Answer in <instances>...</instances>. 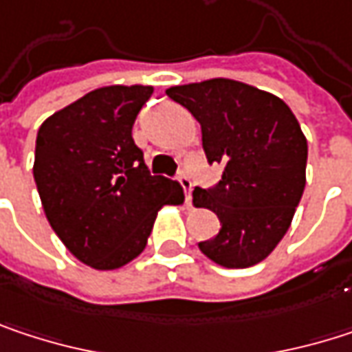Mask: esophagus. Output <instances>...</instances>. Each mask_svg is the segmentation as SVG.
Returning a JSON list of instances; mask_svg holds the SVG:
<instances>
[{
	"label": "esophagus",
	"mask_w": 352,
	"mask_h": 352,
	"mask_svg": "<svg viewBox=\"0 0 352 352\" xmlns=\"http://www.w3.org/2000/svg\"><path fill=\"white\" fill-rule=\"evenodd\" d=\"M177 181H179V185H181V187H183V191H185V201H187V206H191V187H193L191 179L181 173V175L177 177Z\"/></svg>",
	"instance_id": "1"
}]
</instances>
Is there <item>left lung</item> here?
<instances>
[{"label":"left lung","instance_id":"1","mask_svg":"<svg viewBox=\"0 0 352 352\" xmlns=\"http://www.w3.org/2000/svg\"><path fill=\"white\" fill-rule=\"evenodd\" d=\"M201 126L210 163H222L216 187L193 191L195 208L212 210L220 232L199 243L216 265L245 269L267 258L289 230L306 187L308 140L283 100L234 79L169 87Z\"/></svg>","mask_w":352,"mask_h":352}]
</instances>
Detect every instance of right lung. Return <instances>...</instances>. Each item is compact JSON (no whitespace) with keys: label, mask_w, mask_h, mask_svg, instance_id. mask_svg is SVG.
<instances>
[{"label":"right lung","mask_w":352,"mask_h":352,"mask_svg":"<svg viewBox=\"0 0 352 352\" xmlns=\"http://www.w3.org/2000/svg\"><path fill=\"white\" fill-rule=\"evenodd\" d=\"M151 85H109L46 118L36 136L34 181L48 224L81 263L113 271L148 243L163 206L183 189L151 175L132 126Z\"/></svg>","instance_id":"1"}]
</instances>
